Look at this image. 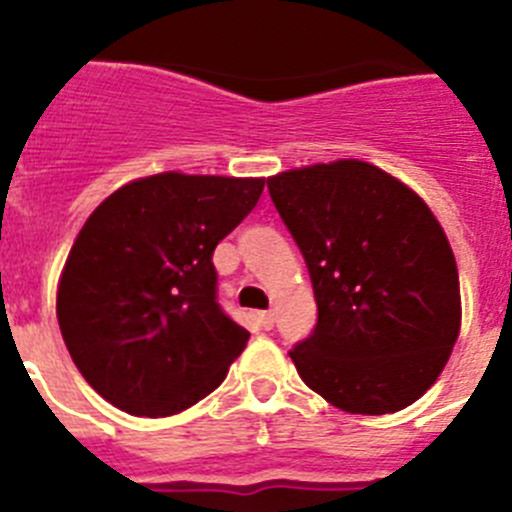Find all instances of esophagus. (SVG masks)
Returning a JSON list of instances; mask_svg holds the SVG:
<instances>
[{
  "label": "esophagus",
  "mask_w": 512,
  "mask_h": 512,
  "mask_svg": "<svg viewBox=\"0 0 512 512\" xmlns=\"http://www.w3.org/2000/svg\"><path fill=\"white\" fill-rule=\"evenodd\" d=\"M259 323L264 325L266 330H269L271 325H274V312H271V310H266V312H259Z\"/></svg>",
  "instance_id": "1"
}]
</instances>
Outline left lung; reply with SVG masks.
I'll return each mask as SVG.
<instances>
[{
  "label": "left lung",
  "instance_id": "left-lung-1",
  "mask_svg": "<svg viewBox=\"0 0 512 512\" xmlns=\"http://www.w3.org/2000/svg\"><path fill=\"white\" fill-rule=\"evenodd\" d=\"M310 271L318 323L289 356L302 382L359 415L408 408L459 338V271L413 189L343 158L266 179Z\"/></svg>",
  "mask_w": 512,
  "mask_h": 512
}]
</instances>
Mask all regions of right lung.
Instances as JSON below:
<instances>
[{
    "label": "right lung",
    "mask_w": 512,
    "mask_h": 512,
    "mask_svg": "<svg viewBox=\"0 0 512 512\" xmlns=\"http://www.w3.org/2000/svg\"><path fill=\"white\" fill-rule=\"evenodd\" d=\"M261 192L264 179L166 171L89 215L56 315L81 377L115 408L166 418L220 387L248 330L217 302L212 253Z\"/></svg>",
    "instance_id": "right-lung-1"
}]
</instances>
